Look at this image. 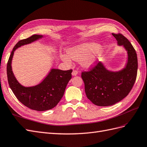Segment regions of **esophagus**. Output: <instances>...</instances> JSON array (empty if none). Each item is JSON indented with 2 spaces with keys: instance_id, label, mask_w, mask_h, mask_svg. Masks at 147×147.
Instances as JSON below:
<instances>
[{
  "instance_id": "1",
  "label": "esophagus",
  "mask_w": 147,
  "mask_h": 147,
  "mask_svg": "<svg viewBox=\"0 0 147 147\" xmlns=\"http://www.w3.org/2000/svg\"><path fill=\"white\" fill-rule=\"evenodd\" d=\"M78 74V71L76 70H74L72 72V75L73 76H76V75Z\"/></svg>"
}]
</instances>
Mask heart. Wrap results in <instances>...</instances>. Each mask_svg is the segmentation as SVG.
<instances>
[{"instance_id": "b5f03b06", "label": "heart", "mask_w": 147, "mask_h": 147, "mask_svg": "<svg viewBox=\"0 0 147 147\" xmlns=\"http://www.w3.org/2000/svg\"><path fill=\"white\" fill-rule=\"evenodd\" d=\"M99 48V45L97 43H83L69 48L68 50L69 56L63 53L61 54L60 57L67 64L72 63L71 58L75 61H80L83 67L89 68L95 64L99 56L97 51Z\"/></svg>"}]
</instances>
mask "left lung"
Listing matches in <instances>:
<instances>
[{"label": "left lung", "mask_w": 147, "mask_h": 147, "mask_svg": "<svg viewBox=\"0 0 147 147\" xmlns=\"http://www.w3.org/2000/svg\"><path fill=\"white\" fill-rule=\"evenodd\" d=\"M112 35L118 45L123 46L127 52L125 67L112 72L99 62L90 70L82 73L88 99L98 106H110L121 101L132 90L137 77L138 63L135 49L121 34Z\"/></svg>", "instance_id": "1"}]
</instances>
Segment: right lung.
I'll return each instance as SVG.
<instances>
[{
  "label": "right lung",
  "mask_w": 147,
  "mask_h": 147,
  "mask_svg": "<svg viewBox=\"0 0 147 147\" xmlns=\"http://www.w3.org/2000/svg\"><path fill=\"white\" fill-rule=\"evenodd\" d=\"M43 37L33 35L18 42L11 53L7 66L8 82L16 98L27 107L37 111H45L54 108L63 97L68 82L72 78V70L52 69L45 78L36 86L25 87L17 81L11 69V61L16 49L36 41Z\"/></svg>",
  "instance_id": "obj_1"
}]
</instances>
